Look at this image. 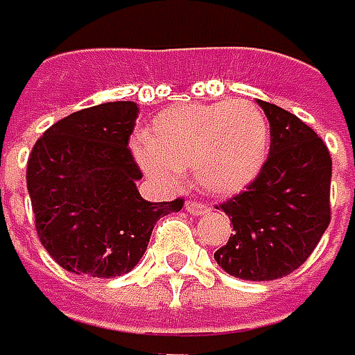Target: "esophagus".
<instances>
[{
    "label": "esophagus",
    "instance_id": "obj_1",
    "mask_svg": "<svg viewBox=\"0 0 355 355\" xmlns=\"http://www.w3.org/2000/svg\"><path fill=\"white\" fill-rule=\"evenodd\" d=\"M186 210H188L191 216H204L210 212L208 206H204V204H200V202H193V200L186 202Z\"/></svg>",
    "mask_w": 355,
    "mask_h": 355
}]
</instances>
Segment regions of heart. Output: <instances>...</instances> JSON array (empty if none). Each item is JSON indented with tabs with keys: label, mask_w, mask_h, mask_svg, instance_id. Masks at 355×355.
I'll return each instance as SVG.
<instances>
[{
	"label": "heart",
	"mask_w": 355,
	"mask_h": 355,
	"mask_svg": "<svg viewBox=\"0 0 355 355\" xmlns=\"http://www.w3.org/2000/svg\"><path fill=\"white\" fill-rule=\"evenodd\" d=\"M268 137L266 116L248 101L184 105L157 114L135 153L157 180L171 182L175 171L191 167L204 191L234 196L261 173Z\"/></svg>",
	"instance_id": "b5f03b06"
}]
</instances>
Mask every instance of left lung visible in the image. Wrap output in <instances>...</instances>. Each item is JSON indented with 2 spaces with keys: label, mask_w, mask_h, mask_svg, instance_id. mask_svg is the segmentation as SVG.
Wrapping results in <instances>:
<instances>
[{
  "label": "left lung",
  "mask_w": 355,
  "mask_h": 355,
  "mask_svg": "<svg viewBox=\"0 0 355 355\" xmlns=\"http://www.w3.org/2000/svg\"><path fill=\"white\" fill-rule=\"evenodd\" d=\"M257 103L270 125V151L246 191L220 206L234 234L214 261L242 281H275L309 259L329 224L331 157L299 116Z\"/></svg>",
  "instance_id": "1"
}]
</instances>
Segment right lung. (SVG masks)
Wrapping results in <instances>:
<instances>
[{"label":"right lung","mask_w":355,"mask_h":355,"mask_svg":"<svg viewBox=\"0 0 355 355\" xmlns=\"http://www.w3.org/2000/svg\"><path fill=\"white\" fill-rule=\"evenodd\" d=\"M139 107L114 101L54 123L28 159V193L40 242L74 275L111 279L129 272L147 250L162 216L184 200L147 202L129 151Z\"/></svg>","instance_id":"1"}]
</instances>
